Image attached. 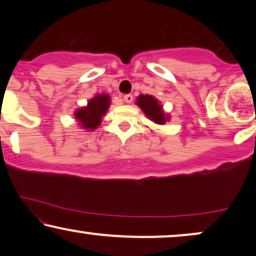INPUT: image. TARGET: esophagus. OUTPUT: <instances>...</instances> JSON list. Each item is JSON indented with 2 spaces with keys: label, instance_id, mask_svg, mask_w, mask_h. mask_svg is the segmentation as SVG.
Masks as SVG:
<instances>
[{
  "label": "esophagus",
  "instance_id": "34e87169",
  "mask_svg": "<svg viewBox=\"0 0 256 256\" xmlns=\"http://www.w3.org/2000/svg\"><path fill=\"white\" fill-rule=\"evenodd\" d=\"M132 100H134V96H132V94H125L124 96L125 103L130 104V103H132Z\"/></svg>",
  "mask_w": 256,
  "mask_h": 256
}]
</instances>
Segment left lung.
Here are the masks:
<instances>
[{
	"mask_svg": "<svg viewBox=\"0 0 256 256\" xmlns=\"http://www.w3.org/2000/svg\"><path fill=\"white\" fill-rule=\"evenodd\" d=\"M136 100H137L136 104L142 108V111L146 114V117L150 120L156 122V124L164 125L166 122H170V119H171V116L165 114L160 102L156 97L151 96V94H139Z\"/></svg>",
	"mask_w": 256,
	"mask_h": 256,
	"instance_id": "obj_1",
	"label": "left lung"
}]
</instances>
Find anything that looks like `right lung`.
<instances>
[{
	"label": "right lung",
	"instance_id": "right-lung-1",
	"mask_svg": "<svg viewBox=\"0 0 256 256\" xmlns=\"http://www.w3.org/2000/svg\"><path fill=\"white\" fill-rule=\"evenodd\" d=\"M111 105V98L106 94H97L88 100L85 106L76 108L74 117L83 130L94 131L100 125L102 119Z\"/></svg>",
	"mask_w": 256,
	"mask_h": 256
}]
</instances>
